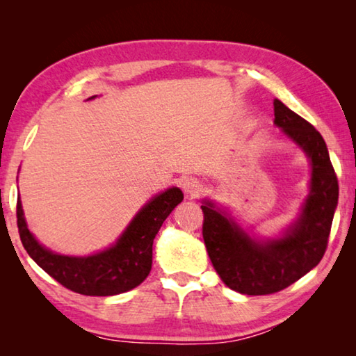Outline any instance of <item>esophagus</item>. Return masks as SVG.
Returning a JSON list of instances; mask_svg holds the SVG:
<instances>
[{
  "label": "esophagus",
  "instance_id": "34e87169",
  "mask_svg": "<svg viewBox=\"0 0 356 356\" xmlns=\"http://www.w3.org/2000/svg\"><path fill=\"white\" fill-rule=\"evenodd\" d=\"M182 188L190 197H197L202 191V184L197 179H186L182 184Z\"/></svg>",
  "mask_w": 356,
  "mask_h": 356
}]
</instances>
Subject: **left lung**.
I'll return each instance as SVG.
<instances>
[{"label":"left lung","mask_w":356,"mask_h":356,"mask_svg":"<svg viewBox=\"0 0 356 356\" xmlns=\"http://www.w3.org/2000/svg\"><path fill=\"white\" fill-rule=\"evenodd\" d=\"M273 105L275 124L308 154L312 165L311 193L297 222L282 238L257 242L212 202L201 206L202 237L213 268L229 289L245 295L280 292L322 261L339 196L322 135L281 100Z\"/></svg>","instance_id":"obj_1"}]
</instances>
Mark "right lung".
Instances as JSON below:
<instances>
[{"label":"right lung","instance_id":"add662e5","mask_svg":"<svg viewBox=\"0 0 356 356\" xmlns=\"http://www.w3.org/2000/svg\"><path fill=\"white\" fill-rule=\"evenodd\" d=\"M182 200L184 193L176 186L155 196L138 212L116 245L88 257L55 254L39 245L28 231L20 201H17V226L28 254L53 280L72 292L108 297L131 291L147 278L152 268L154 238Z\"/></svg>","mask_w":356,"mask_h":356}]
</instances>
